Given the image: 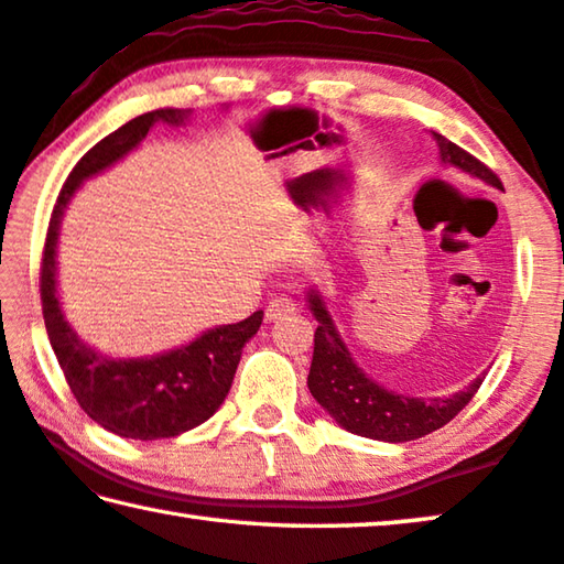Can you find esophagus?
Here are the masks:
<instances>
[{
  "instance_id": "1",
  "label": "esophagus",
  "mask_w": 564,
  "mask_h": 564,
  "mask_svg": "<svg viewBox=\"0 0 564 564\" xmlns=\"http://www.w3.org/2000/svg\"><path fill=\"white\" fill-rule=\"evenodd\" d=\"M293 311H296V301L289 299V296H279L265 306V318L273 321V318L289 316V314H293Z\"/></svg>"
}]
</instances>
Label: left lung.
Returning a JSON list of instances; mask_svg holds the SVG:
<instances>
[{
	"instance_id": "left-lung-1",
	"label": "left lung",
	"mask_w": 564,
	"mask_h": 564,
	"mask_svg": "<svg viewBox=\"0 0 564 564\" xmlns=\"http://www.w3.org/2000/svg\"><path fill=\"white\" fill-rule=\"evenodd\" d=\"M432 135L436 145H440V158L444 165L459 167L464 173L475 175L479 181L502 191V181L485 163H479L475 155L454 145L452 140H446L440 132H432ZM308 303L318 321L314 334V361H311L308 371V389L318 404L346 432L366 436V440L394 444L419 440V436H426L444 424H449L469 404L471 397L481 387V381H485V377H479L459 394L446 399H414L383 389L354 364L318 291L308 293Z\"/></svg>"
}]
</instances>
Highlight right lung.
Here are the masks:
<instances>
[{"mask_svg": "<svg viewBox=\"0 0 564 564\" xmlns=\"http://www.w3.org/2000/svg\"><path fill=\"white\" fill-rule=\"evenodd\" d=\"M187 112L163 107L124 122L79 158L62 185L42 250V316L59 369L85 414L128 440H170L216 414L234 383L248 338L261 328L263 311L238 324L218 326L195 341L150 359H110L87 348L65 321L57 299V236L62 213L79 183L118 163L145 140L155 122L181 124Z\"/></svg>", "mask_w": 564, "mask_h": 564, "instance_id": "add662e5", "label": "right lung"}]
</instances>
